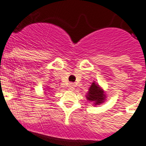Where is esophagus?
<instances>
[{
    "label": "esophagus",
    "mask_w": 146,
    "mask_h": 146,
    "mask_svg": "<svg viewBox=\"0 0 146 146\" xmlns=\"http://www.w3.org/2000/svg\"><path fill=\"white\" fill-rule=\"evenodd\" d=\"M74 86H75V85H74L73 83H70V84H69V89H71V90H72V89L74 88Z\"/></svg>",
    "instance_id": "1"
}]
</instances>
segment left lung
<instances>
[{"instance_id": "left-lung-1", "label": "left lung", "mask_w": 146, "mask_h": 146, "mask_svg": "<svg viewBox=\"0 0 146 146\" xmlns=\"http://www.w3.org/2000/svg\"><path fill=\"white\" fill-rule=\"evenodd\" d=\"M105 94L103 90L96 83H92L91 87L89 88V92L86 96V98L89 101L94 102L95 105H100L104 102L105 100Z\"/></svg>"}]
</instances>
